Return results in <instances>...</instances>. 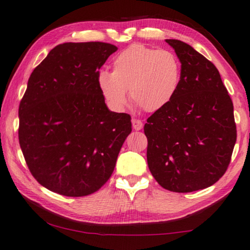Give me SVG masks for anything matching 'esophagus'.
<instances>
[{
  "label": "esophagus",
  "instance_id": "esophagus-1",
  "mask_svg": "<svg viewBox=\"0 0 250 250\" xmlns=\"http://www.w3.org/2000/svg\"><path fill=\"white\" fill-rule=\"evenodd\" d=\"M132 126L134 130H141L143 128V122L139 119H132Z\"/></svg>",
  "mask_w": 250,
  "mask_h": 250
}]
</instances>
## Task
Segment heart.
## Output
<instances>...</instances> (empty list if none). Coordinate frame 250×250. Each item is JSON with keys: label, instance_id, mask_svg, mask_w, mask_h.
Wrapping results in <instances>:
<instances>
[{"label": "heart", "instance_id": "1", "mask_svg": "<svg viewBox=\"0 0 250 250\" xmlns=\"http://www.w3.org/2000/svg\"><path fill=\"white\" fill-rule=\"evenodd\" d=\"M181 62L170 50L131 44L113 58L112 72L101 70L97 85L113 110H124L128 90L132 102L145 111H158L169 105L181 83Z\"/></svg>", "mask_w": 250, "mask_h": 250}]
</instances>
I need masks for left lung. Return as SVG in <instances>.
<instances>
[{
	"instance_id": "left-lung-1",
	"label": "left lung",
	"mask_w": 250,
	"mask_h": 250,
	"mask_svg": "<svg viewBox=\"0 0 250 250\" xmlns=\"http://www.w3.org/2000/svg\"><path fill=\"white\" fill-rule=\"evenodd\" d=\"M181 62V83L169 105L147 118L146 158L163 188L192 192L215 184L237 138L234 107L219 71L188 43L166 39Z\"/></svg>"
}]
</instances>
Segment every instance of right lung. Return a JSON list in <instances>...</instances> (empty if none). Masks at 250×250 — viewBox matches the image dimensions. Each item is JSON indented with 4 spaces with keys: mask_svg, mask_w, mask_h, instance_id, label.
<instances>
[{
    "mask_svg": "<svg viewBox=\"0 0 250 250\" xmlns=\"http://www.w3.org/2000/svg\"><path fill=\"white\" fill-rule=\"evenodd\" d=\"M117 50L99 42L59 44L30 75L18 140L31 175L50 191L88 196L115 169L131 117L108 109L97 73Z\"/></svg>",
    "mask_w": 250,
    "mask_h": 250,
    "instance_id": "obj_1",
    "label": "right lung"
}]
</instances>
